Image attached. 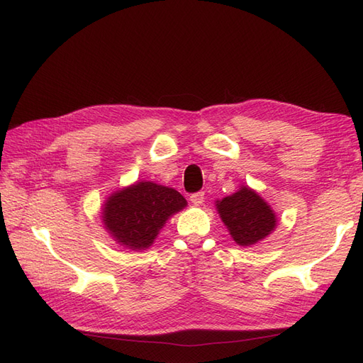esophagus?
Wrapping results in <instances>:
<instances>
[{
    "label": "esophagus",
    "instance_id": "obj_1",
    "mask_svg": "<svg viewBox=\"0 0 363 363\" xmlns=\"http://www.w3.org/2000/svg\"><path fill=\"white\" fill-rule=\"evenodd\" d=\"M189 200H191V203L192 205H196V206H199V205H201L203 201H205V192L203 191H199V192H194V194H191V197H189Z\"/></svg>",
    "mask_w": 363,
    "mask_h": 363
}]
</instances>
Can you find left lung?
Here are the masks:
<instances>
[{"label": "left lung", "instance_id": "1", "mask_svg": "<svg viewBox=\"0 0 363 363\" xmlns=\"http://www.w3.org/2000/svg\"><path fill=\"white\" fill-rule=\"evenodd\" d=\"M218 214L234 240L242 246L257 243L276 228V216L259 194L242 188L222 201H217Z\"/></svg>", "mask_w": 363, "mask_h": 363}]
</instances>
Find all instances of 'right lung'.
<instances>
[{
    "label": "right lung",
    "mask_w": 363,
    "mask_h": 363,
    "mask_svg": "<svg viewBox=\"0 0 363 363\" xmlns=\"http://www.w3.org/2000/svg\"><path fill=\"white\" fill-rule=\"evenodd\" d=\"M186 200L172 188L140 182L118 191L104 205L103 222L113 238L130 250L151 246L162 226Z\"/></svg>",
    "instance_id": "add662e5"
}]
</instances>
